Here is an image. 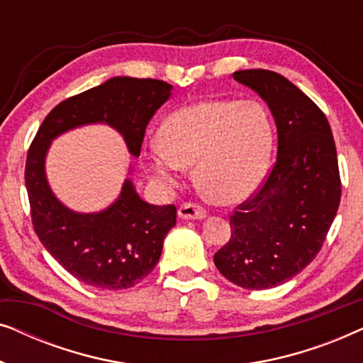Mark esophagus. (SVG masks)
Here are the masks:
<instances>
[{"label": "esophagus", "mask_w": 363, "mask_h": 363, "mask_svg": "<svg viewBox=\"0 0 363 363\" xmlns=\"http://www.w3.org/2000/svg\"><path fill=\"white\" fill-rule=\"evenodd\" d=\"M178 216L182 220H203V218H206V210L200 205H195V203H183L178 208Z\"/></svg>", "instance_id": "1"}]
</instances>
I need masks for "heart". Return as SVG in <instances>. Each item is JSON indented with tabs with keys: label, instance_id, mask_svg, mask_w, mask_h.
Instances as JSON below:
<instances>
[{
	"label": "heart",
	"instance_id": "b5f03b06",
	"mask_svg": "<svg viewBox=\"0 0 363 363\" xmlns=\"http://www.w3.org/2000/svg\"><path fill=\"white\" fill-rule=\"evenodd\" d=\"M160 143L148 150L152 170L175 183L185 167L208 200L233 205L255 195L274 147V125L259 102L203 99L172 112Z\"/></svg>",
	"mask_w": 363,
	"mask_h": 363
}]
</instances>
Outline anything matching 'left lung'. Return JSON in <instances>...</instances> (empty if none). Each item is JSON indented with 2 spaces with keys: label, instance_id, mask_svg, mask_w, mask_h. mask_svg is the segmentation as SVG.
<instances>
[{
  "label": "left lung",
  "instance_id": "8db88e82",
  "mask_svg": "<svg viewBox=\"0 0 363 363\" xmlns=\"http://www.w3.org/2000/svg\"><path fill=\"white\" fill-rule=\"evenodd\" d=\"M235 81L257 92L277 127V158L255 196L230 216L218 271L245 289H271L304 269L324 245L340 203L335 142L324 112L281 74L250 69Z\"/></svg>",
  "mask_w": 363,
  "mask_h": 363
}]
</instances>
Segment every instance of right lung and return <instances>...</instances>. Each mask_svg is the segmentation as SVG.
<instances>
[{
  "label": "right lung",
  "instance_id": "obj_1",
  "mask_svg": "<svg viewBox=\"0 0 363 363\" xmlns=\"http://www.w3.org/2000/svg\"><path fill=\"white\" fill-rule=\"evenodd\" d=\"M172 89L157 79H108L54 107L29 147L24 180L34 231L49 255L89 286L128 289L150 274L160 259L167 233L177 225V208L143 201L127 178L121 195L106 210L74 211L57 200L48 183L49 147L72 128L106 123L138 157L148 122L172 96Z\"/></svg>",
  "mask_w": 363,
  "mask_h": 363
}]
</instances>
